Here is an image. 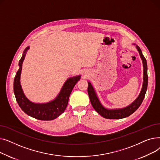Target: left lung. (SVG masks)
<instances>
[{"mask_svg": "<svg viewBox=\"0 0 160 160\" xmlns=\"http://www.w3.org/2000/svg\"><path fill=\"white\" fill-rule=\"evenodd\" d=\"M136 48L139 52V55L141 58V60L143 63V84L141 89V93L137 99L132 104H131L128 107H126L119 110H108L104 108L102 104L99 102V100L97 97V95L95 92V90L91 86V83L88 82V92L90 98V101L92 106L98 113L100 115H102L106 119H119L122 118H124L132 115L133 112H135L141 104L142 100L145 98V95L148 86V74H147V60L144 56L142 55L141 50L139 47L136 46Z\"/></svg>", "mask_w": 160, "mask_h": 160, "instance_id": "1", "label": "left lung"}]
</instances>
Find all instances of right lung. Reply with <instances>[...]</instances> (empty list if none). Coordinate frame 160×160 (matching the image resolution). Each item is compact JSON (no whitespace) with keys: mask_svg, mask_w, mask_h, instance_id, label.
I'll use <instances>...</instances> for the list:
<instances>
[{"mask_svg":"<svg viewBox=\"0 0 160 160\" xmlns=\"http://www.w3.org/2000/svg\"><path fill=\"white\" fill-rule=\"evenodd\" d=\"M29 49L28 47L24 50L22 56L19 60V69L16 73L13 82V91L17 102L21 110L29 116L42 121L53 120L60 116L67 108L69 98L76 83L80 80V76L74 77L67 80L63 86L60 93L53 101L45 104H35L30 102L24 96L20 85V75L22 70V63L25 54Z\"/></svg>","mask_w":160,"mask_h":160,"instance_id":"right-lung-1","label":"right lung"}]
</instances>
